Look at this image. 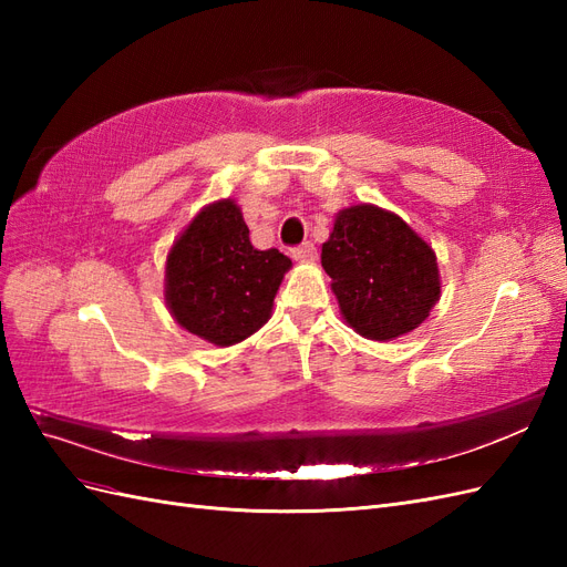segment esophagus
Masks as SVG:
<instances>
[{"mask_svg": "<svg viewBox=\"0 0 567 567\" xmlns=\"http://www.w3.org/2000/svg\"><path fill=\"white\" fill-rule=\"evenodd\" d=\"M293 257L298 262H315L317 260V248H315V244H302L293 250Z\"/></svg>", "mask_w": 567, "mask_h": 567, "instance_id": "34e87169", "label": "esophagus"}]
</instances>
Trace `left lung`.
<instances>
[{
    "label": "left lung",
    "instance_id": "obj_1",
    "mask_svg": "<svg viewBox=\"0 0 567 567\" xmlns=\"http://www.w3.org/2000/svg\"><path fill=\"white\" fill-rule=\"evenodd\" d=\"M321 267L346 323L379 342L419 329L442 293L433 246L400 215L373 203L336 215Z\"/></svg>",
    "mask_w": 567,
    "mask_h": 567
}]
</instances>
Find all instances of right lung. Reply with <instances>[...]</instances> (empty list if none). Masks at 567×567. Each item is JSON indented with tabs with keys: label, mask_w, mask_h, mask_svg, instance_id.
Listing matches in <instances>:
<instances>
[{
	"label": "right lung",
	"mask_w": 567,
	"mask_h": 567,
	"mask_svg": "<svg viewBox=\"0 0 567 567\" xmlns=\"http://www.w3.org/2000/svg\"><path fill=\"white\" fill-rule=\"evenodd\" d=\"M277 248L257 250L234 198L213 200L175 238L165 260V305L184 331L229 348L271 317L284 274Z\"/></svg>",
	"instance_id": "right-lung-1"
}]
</instances>
